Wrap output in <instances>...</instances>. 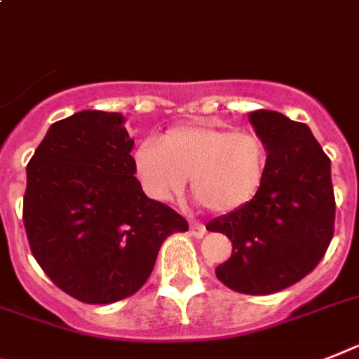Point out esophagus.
Returning a JSON list of instances; mask_svg holds the SVG:
<instances>
[{
  "label": "esophagus",
  "mask_w": 359,
  "mask_h": 359,
  "mask_svg": "<svg viewBox=\"0 0 359 359\" xmlns=\"http://www.w3.org/2000/svg\"><path fill=\"white\" fill-rule=\"evenodd\" d=\"M207 229L203 224H200V222H191V235L196 236V238H201V236L205 235Z\"/></svg>",
  "instance_id": "esophagus-1"
}]
</instances>
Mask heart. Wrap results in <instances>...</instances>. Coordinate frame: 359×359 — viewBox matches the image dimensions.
<instances>
[{
	"mask_svg": "<svg viewBox=\"0 0 359 359\" xmlns=\"http://www.w3.org/2000/svg\"><path fill=\"white\" fill-rule=\"evenodd\" d=\"M264 165L257 135L205 123L170 128L159 143L147 139L133 152V172L148 196L170 200L189 177L192 194L215 212L248 203L259 191Z\"/></svg>",
	"mask_w": 359,
	"mask_h": 359,
	"instance_id": "obj_1",
	"label": "heart"
}]
</instances>
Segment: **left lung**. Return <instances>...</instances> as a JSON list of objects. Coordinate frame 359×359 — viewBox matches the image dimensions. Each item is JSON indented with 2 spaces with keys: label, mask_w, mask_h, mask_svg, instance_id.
<instances>
[{
  "label": "left lung",
  "mask_w": 359,
  "mask_h": 359,
  "mask_svg": "<svg viewBox=\"0 0 359 359\" xmlns=\"http://www.w3.org/2000/svg\"><path fill=\"white\" fill-rule=\"evenodd\" d=\"M250 123L268 154L259 191L205 227L233 244L216 277L235 292L268 295L319 264L334 235L336 201L330 159L306 124L271 109L251 111Z\"/></svg>",
  "instance_id": "left-lung-1"
}]
</instances>
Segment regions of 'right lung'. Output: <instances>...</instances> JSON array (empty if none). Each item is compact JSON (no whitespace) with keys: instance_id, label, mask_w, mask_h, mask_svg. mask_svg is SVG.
<instances>
[{"instance_id":"1","label":"right lung","mask_w":359,"mask_h":359,"mask_svg":"<svg viewBox=\"0 0 359 359\" xmlns=\"http://www.w3.org/2000/svg\"><path fill=\"white\" fill-rule=\"evenodd\" d=\"M121 114L84 109L56 121L27 165L23 224L40 268L71 297L109 304L137 292L183 216L133 176Z\"/></svg>"}]
</instances>
